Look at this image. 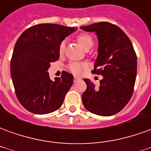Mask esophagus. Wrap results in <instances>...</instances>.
Segmentation results:
<instances>
[{
	"label": "esophagus",
	"mask_w": 151,
	"mask_h": 151,
	"mask_svg": "<svg viewBox=\"0 0 151 151\" xmlns=\"http://www.w3.org/2000/svg\"><path fill=\"white\" fill-rule=\"evenodd\" d=\"M81 79H82L81 78H79V77H76L75 76V77H74V79H73V82H76L77 81H79V80H81Z\"/></svg>",
	"instance_id": "obj_1"
}]
</instances>
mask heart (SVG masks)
<instances>
[{"mask_svg":"<svg viewBox=\"0 0 151 151\" xmlns=\"http://www.w3.org/2000/svg\"><path fill=\"white\" fill-rule=\"evenodd\" d=\"M78 41L80 45L86 50L90 49L94 45V40L93 38L87 34H81L78 36ZM66 41L63 40L60 42L59 46V52L60 53L64 52V50L65 47ZM87 68V65L83 62H77V61H71L68 65V69L71 73H74L76 75H80L84 70Z\"/></svg>","mask_w":151,"mask_h":151,"instance_id":"obj_1","label":"heart"}]
</instances>
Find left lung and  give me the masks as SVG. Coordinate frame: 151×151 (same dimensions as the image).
Segmentation results:
<instances>
[{
    "label": "left lung",
    "mask_w": 151,
    "mask_h": 151,
    "mask_svg": "<svg viewBox=\"0 0 151 151\" xmlns=\"http://www.w3.org/2000/svg\"><path fill=\"white\" fill-rule=\"evenodd\" d=\"M95 32L99 41L98 56L93 73L103 76L100 85L88 78L82 103L87 111L109 116L121 111L133 95L137 76V56L131 41L120 27L106 22L81 27Z\"/></svg>",
    "instance_id": "8db88e82"
}]
</instances>
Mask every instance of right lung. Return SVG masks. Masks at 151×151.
<instances>
[{
    "mask_svg": "<svg viewBox=\"0 0 151 151\" xmlns=\"http://www.w3.org/2000/svg\"><path fill=\"white\" fill-rule=\"evenodd\" d=\"M76 30L52 23L35 25L17 40L10 75L18 101L27 111L43 115L61 107L73 76L64 71L52 81L47 70L50 63L59 58L60 42Z\"/></svg>",
    "mask_w": 151,
    "mask_h": 151,
    "instance_id": "add662e5",
    "label": "right lung"
}]
</instances>
